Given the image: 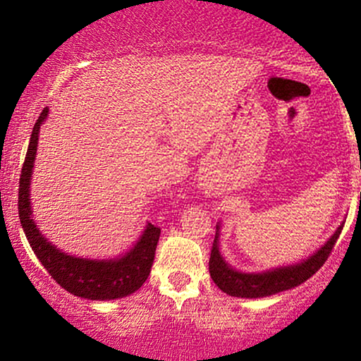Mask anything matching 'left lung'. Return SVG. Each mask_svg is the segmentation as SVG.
<instances>
[{
    "label": "left lung",
    "mask_w": 361,
    "mask_h": 361,
    "mask_svg": "<svg viewBox=\"0 0 361 361\" xmlns=\"http://www.w3.org/2000/svg\"><path fill=\"white\" fill-rule=\"evenodd\" d=\"M215 229L217 231H215L209 261V271L214 283L227 295L241 297V299H258V297L275 295V293L293 288L309 280L329 258L331 251H333L334 244H336L343 231V224L338 227L336 233L331 235L329 241L312 256H309L307 259L297 264H290V267L273 268V270L263 273H241L231 268L219 251V226Z\"/></svg>",
    "instance_id": "1"
}]
</instances>
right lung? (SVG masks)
<instances>
[{"label":"right lung","mask_w":361,"mask_h":361,"mask_svg":"<svg viewBox=\"0 0 361 361\" xmlns=\"http://www.w3.org/2000/svg\"><path fill=\"white\" fill-rule=\"evenodd\" d=\"M47 114L49 109L45 106L37 118L22 166V175H20L18 215L28 244L40 263L44 264L45 270L49 271V275L73 295L90 300H111L130 295L142 287L151 273L161 234L159 227L147 224L137 244L120 258L86 259L68 255L54 246L52 243H49L47 238H44L42 233L37 229L34 219H32L30 178L37 154L40 123L47 118Z\"/></svg>","instance_id":"right-lung-1"}]
</instances>
